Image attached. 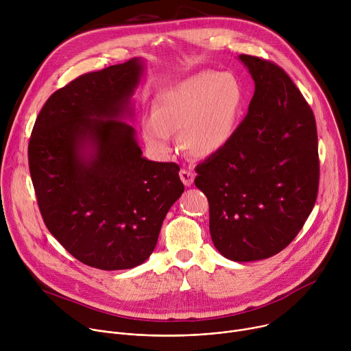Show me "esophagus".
Returning a JSON list of instances; mask_svg holds the SVG:
<instances>
[{"mask_svg": "<svg viewBox=\"0 0 351 351\" xmlns=\"http://www.w3.org/2000/svg\"><path fill=\"white\" fill-rule=\"evenodd\" d=\"M179 175H180V179L184 183V186L189 187V186L193 184V182H194V172H191L190 169H182L179 172Z\"/></svg>", "mask_w": 351, "mask_h": 351, "instance_id": "esophagus-1", "label": "esophagus"}]
</instances>
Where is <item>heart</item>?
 <instances>
[{
    "label": "heart",
    "instance_id": "b5f03b06",
    "mask_svg": "<svg viewBox=\"0 0 351 351\" xmlns=\"http://www.w3.org/2000/svg\"><path fill=\"white\" fill-rule=\"evenodd\" d=\"M243 101V88L232 73L198 72L157 95L153 118L143 122V137L157 154L167 156L172 133L180 132L191 156L211 157L233 137Z\"/></svg>",
    "mask_w": 351,
    "mask_h": 351
}]
</instances>
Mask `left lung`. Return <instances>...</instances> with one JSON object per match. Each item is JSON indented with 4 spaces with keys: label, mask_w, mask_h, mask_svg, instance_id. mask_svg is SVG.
<instances>
[{
    "label": "left lung",
    "mask_w": 351,
    "mask_h": 351,
    "mask_svg": "<svg viewBox=\"0 0 351 351\" xmlns=\"http://www.w3.org/2000/svg\"><path fill=\"white\" fill-rule=\"evenodd\" d=\"M256 83L248 112L219 153L195 168L214 245L237 263L286 248L311 214L319 184L313 110L276 64L239 56Z\"/></svg>",
    "instance_id": "left-lung-1"
}]
</instances>
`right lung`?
I'll return each instance as SVG.
<instances>
[{"label":"right lung","mask_w":351,"mask_h":351,"mask_svg":"<svg viewBox=\"0 0 351 351\" xmlns=\"http://www.w3.org/2000/svg\"><path fill=\"white\" fill-rule=\"evenodd\" d=\"M143 61L79 76L49 95L29 141L45 226L69 254L104 271L143 264L184 190L175 162L141 157L130 97Z\"/></svg>","instance_id":"1"}]
</instances>
